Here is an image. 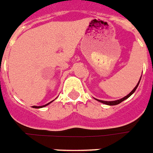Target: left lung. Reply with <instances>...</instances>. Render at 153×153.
<instances>
[{"mask_svg":"<svg viewBox=\"0 0 153 153\" xmlns=\"http://www.w3.org/2000/svg\"><path fill=\"white\" fill-rule=\"evenodd\" d=\"M140 78H141V76H140ZM140 80H139V82L137 83V86L135 87L134 88V90L130 92V93L129 94V95H127L126 96H125L124 98H123V99H121V100H115V101H103V100H97L99 102H102V103H104V104H107V105H110V106H114V105H117V104H119L120 102H122L123 101H124L125 100H126V99H128V98L129 97V96H131L132 94L134 93V91H136L137 88V86H138L139 83H140Z\"/></svg>","mask_w":153,"mask_h":153,"instance_id":"8db88e82","label":"left lung"}]
</instances>
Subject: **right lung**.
Segmentation results:
<instances>
[{"instance_id": "right-lung-1", "label": "right lung", "mask_w": 153, "mask_h": 153, "mask_svg": "<svg viewBox=\"0 0 153 153\" xmlns=\"http://www.w3.org/2000/svg\"><path fill=\"white\" fill-rule=\"evenodd\" d=\"M51 102H49V103H47V104H46V105H43V106H40V107H37V106H33V107H34V108H41V107H46V106H47V105H48V104H50Z\"/></svg>"}]
</instances>
